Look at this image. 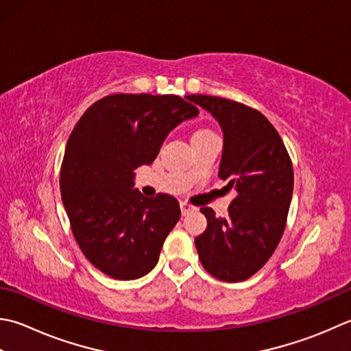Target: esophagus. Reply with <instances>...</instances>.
I'll return each mask as SVG.
<instances>
[{"instance_id":"34e87169","label":"esophagus","mask_w":351,"mask_h":351,"mask_svg":"<svg viewBox=\"0 0 351 351\" xmlns=\"http://www.w3.org/2000/svg\"><path fill=\"white\" fill-rule=\"evenodd\" d=\"M181 211H182V216H187L190 215V213H193L196 210V207H193V205H190L187 202H181Z\"/></svg>"}]
</instances>
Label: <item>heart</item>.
Wrapping results in <instances>:
<instances>
[{
	"label": "heart",
	"mask_w": 351,
	"mask_h": 351,
	"mask_svg": "<svg viewBox=\"0 0 351 351\" xmlns=\"http://www.w3.org/2000/svg\"><path fill=\"white\" fill-rule=\"evenodd\" d=\"M205 132H208V130H197L196 134H205ZM196 134H195V135H196Z\"/></svg>",
	"instance_id": "1"
}]
</instances>
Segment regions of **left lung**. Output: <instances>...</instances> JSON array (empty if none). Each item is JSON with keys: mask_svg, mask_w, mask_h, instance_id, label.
Returning <instances> with one entry per match:
<instances>
[{"mask_svg": "<svg viewBox=\"0 0 351 351\" xmlns=\"http://www.w3.org/2000/svg\"><path fill=\"white\" fill-rule=\"evenodd\" d=\"M217 120L223 134L219 178L236 196L228 216L208 207L207 230L195 239L202 266L213 277L237 283L254 276L283 236L293 191V169L281 136L266 117L239 101L189 97Z\"/></svg>", "mask_w": 351, "mask_h": 351, "instance_id": "8db88e82", "label": "left lung"}]
</instances>
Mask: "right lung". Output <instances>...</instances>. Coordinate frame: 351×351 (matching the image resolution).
Segmentation results:
<instances>
[{
  "label": "right lung",
  "instance_id": "1",
  "mask_svg": "<svg viewBox=\"0 0 351 351\" xmlns=\"http://www.w3.org/2000/svg\"><path fill=\"white\" fill-rule=\"evenodd\" d=\"M190 95L114 94L93 103L68 138L60 195L73 234L97 269L135 280L154 269L180 221L173 196H143L134 170L152 164L164 140L199 111Z\"/></svg>",
  "mask_w": 351,
  "mask_h": 351
}]
</instances>
